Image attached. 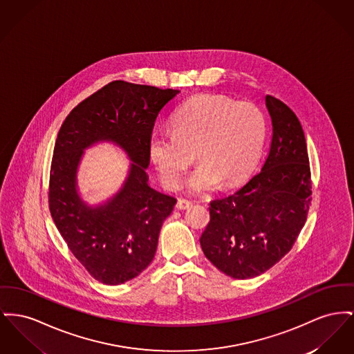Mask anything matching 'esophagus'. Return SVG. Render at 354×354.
Masks as SVG:
<instances>
[{
	"instance_id": "34e87169",
	"label": "esophagus",
	"mask_w": 354,
	"mask_h": 354,
	"mask_svg": "<svg viewBox=\"0 0 354 354\" xmlns=\"http://www.w3.org/2000/svg\"><path fill=\"white\" fill-rule=\"evenodd\" d=\"M189 201L187 199H178V202H176V208L178 209H186V208L189 207Z\"/></svg>"
}]
</instances>
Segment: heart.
Listing matches in <instances>:
<instances>
[{"label": "heart", "mask_w": 354, "mask_h": 354, "mask_svg": "<svg viewBox=\"0 0 354 354\" xmlns=\"http://www.w3.org/2000/svg\"><path fill=\"white\" fill-rule=\"evenodd\" d=\"M266 132L259 106L205 93L191 97L175 112L172 132L151 133L148 155L166 187H179L194 153L199 166L188 180L192 192L212 189L219 182L232 187L257 166Z\"/></svg>", "instance_id": "obj_1"}]
</instances>
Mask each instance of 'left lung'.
Instances as JSON below:
<instances>
[{"label":"left lung","instance_id":"left-lung-1","mask_svg":"<svg viewBox=\"0 0 354 354\" xmlns=\"http://www.w3.org/2000/svg\"><path fill=\"white\" fill-rule=\"evenodd\" d=\"M272 122L270 148L262 169L234 194L209 203L201 236L208 261L235 279L269 270L295 243L312 201L306 139L295 113L268 95Z\"/></svg>","mask_w":354,"mask_h":354}]
</instances>
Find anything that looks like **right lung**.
Wrapping results in <instances>:
<instances>
[{"mask_svg": "<svg viewBox=\"0 0 354 354\" xmlns=\"http://www.w3.org/2000/svg\"><path fill=\"white\" fill-rule=\"evenodd\" d=\"M176 89L116 80L86 97L64 120L49 174L48 203L53 222L96 281L120 285L152 262L159 232L176 203L147 183L148 140L160 111ZM99 140L124 147L131 165L124 189L104 207L86 208L74 187L82 149Z\"/></svg>", "mask_w": 354, "mask_h": 354, "instance_id": "1", "label": "right lung"}]
</instances>
